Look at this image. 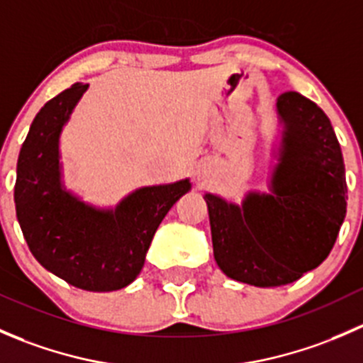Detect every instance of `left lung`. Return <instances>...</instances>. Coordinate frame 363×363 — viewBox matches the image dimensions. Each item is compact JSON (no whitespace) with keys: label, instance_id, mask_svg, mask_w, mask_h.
Here are the masks:
<instances>
[{"label":"left lung","instance_id":"1","mask_svg":"<svg viewBox=\"0 0 363 363\" xmlns=\"http://www.w3.org/2000/svg\"><path fill=\"white\" fill-rule=\"evenodd\" d=\"M283 151L274 195L250 193L242 207L205 195L219 269L252 286H283L316 269L346 216L344 160L330 119L302 94L277 98Z\"/></svg>","mask_w":363,"mask_h":363}]
</instances>
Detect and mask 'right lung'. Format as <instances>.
I'll use <instances>...</instances> for the list:
<instances>
[{
    "instance_id": "right-lung-1",
    "label": "right lung",
    "mask_w": 363,
    "mask_h": 363,
    "mask_svg": "<svg viewBox=\"0 0 363 363\" xmlns=\"http://www.w3.org/2000/svg\"><path fill=\"white\" fill-rule=\"evenodd\" d=\"M89 84H73L33 119L17 161V219L36 259L72 286L113 291L140 274L160 223L189 182L135 191L116 211H96L60 182V133Z\"/></svg>"
}]
</instances>
